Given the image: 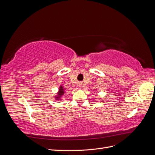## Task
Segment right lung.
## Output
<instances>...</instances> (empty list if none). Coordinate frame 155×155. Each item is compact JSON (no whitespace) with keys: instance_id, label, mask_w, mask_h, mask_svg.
I'll return each mask as SVG.
<instances>
[{"instance_id":"add662e5","label":"right lung","mask_w":155,"mask_h":155,"mask_svg":"<svg viewBox=\"0 0 155 155\" xmlns=\"http://www.w3.org/2000/svg\"><path fill=\"white\" fill-rule=\"evenodd\" d=\"M64 92H65V90H64V88L63 86L60 85V87H59V91H58V93H57V95H56V96L54 97L55 100H58V101L61 100L62 96H63V95L64 94Z\"/></svg>"}]
</instances>
